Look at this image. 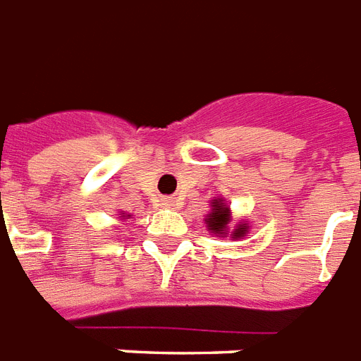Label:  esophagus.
<instances>
[{
  "label": "esophagus",
  "instance_id": "esophagus-1",
  "mask_svg": "<svg viewBox=\"0 0 361 361\" xmlns=\"http://www.w3.org/2000/svg\"><path fill=\"white\" fill-rule=\"evenodd\" d=\"M162 207H166V209H178V201L177 199H162Z\"/></svg>",
  "mask_w": 361,
  "mask_h": 361
}]
</instances>
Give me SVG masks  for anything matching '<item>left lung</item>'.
Segmentation results:
<instances>
[{
    "instance_id": "obj_1",
    "label": "left lung",
    "mask_w": 361,
    "mask_h": 361,
    "mask_svg": "<svg viewBox=\"0 0 361 361\" xmlns=\"http://www.w3.org/2000/svg\"><path fill=\"white\" fill-rule=\"evenodd\" d=\"M231 209L227 201L224 197H216L210 201V212L204 216V226L207 231L212 233L214 236H220V238H226L227 235L231 236V240H240L244 236H247V231H250V224L246 220L236 221V226L231 229Z\"/></svg>"
}]
</instances>
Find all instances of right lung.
Returning <instances> with one entry per match:
<instances>
[{
    "label": "right lung",
    "mask_w": 361,
    "mask_h": 361,
    "mask_svg": "<svg viewBox=\"0 0 361 361\" xmlns=\"http://www.w3.org/2000/svg\"><path fill=\"white\" fill-rule=\"evenodd\" d=\"M132 214H126V212H123V210H121V214H119V220H128V218H130Z\"/></svg>",
    "instance_id": "right-lung-1"
}]
</instances>
